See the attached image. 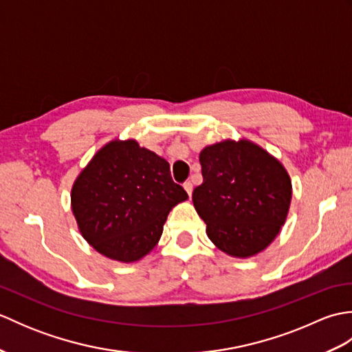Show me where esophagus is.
<instances>
[{
    "label": "esophagus",
    "mask_w": 352,
    "mask_h": 352,
    "mask_svg": "<svg viewBox=\"0 0 352 352\" xmlns=\"http://www.w3.org/2000/svg\"><path fill=\"white\" fill-rule=\"evenodd\" d=\"M183 188H184L186 192H188V195L190 197V195H192V190H193V184H192L190 182H186V183L183 184Z\"/></svg>",
    "instance_id": "34e87169"
}]
</instances>
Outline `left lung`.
<instances>
[{"label": "left lung", "mask_w": 352, "mask_h": 352, "mask_svg": "<svg viewBox=\"0 0 352 352\" xmlns=\"http://www.w3.org/2000/svg\"><path fill=\"white\" fill-rule=\"evenodd\" d=\"M203 184L192 201L206 233L230 257L257 256L278 236L292 203L283 163L250 139H223L199 153Z\"/></svg>", "instance_id": "left-lung-1"}]
</instances>
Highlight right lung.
<instances>
[{"label": "right lung", "mask_w": 352, "mask_h": 352, "mask_svg": "<svg viewBox=\"0 0 352 352\" xmlns=\"http://www.w3.org/2000/svg\"><path fill=\"white\" fill-rule=\"evenodd\" d=\"M188 198L163 157L136 139H113L77 175L71 210L96 252L134 263L154 250L169 212Z\"/></svg>", "instance_id": "1"}]
</instances>
